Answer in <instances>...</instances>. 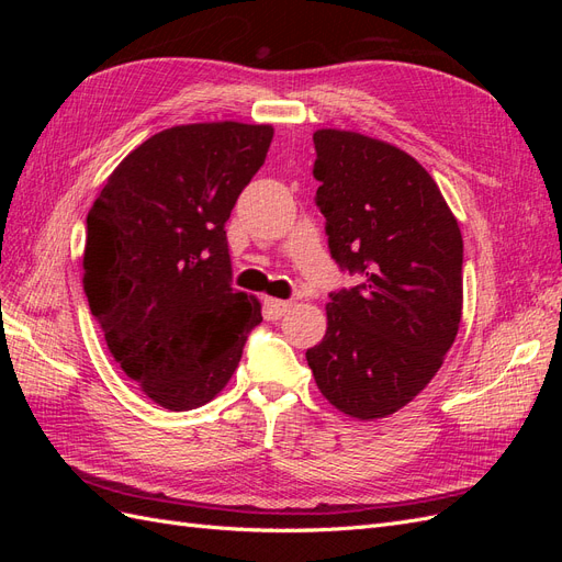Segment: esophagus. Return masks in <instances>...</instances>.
Returning a JSON list of instances; mask_svg holds the SVG:
<instances>
[{
  "mask_svg": "<svg viewBox=\"0 0 562 562\" xmlns=\"http://www.w3.org/2000/svg\"><path fill=\"white\" fill-rule=\"evenodd\" d=\"M291 307H293V302H288V300H277V297L265 300V310H267L269 318H281L285 312H291Z\"/></svg>",
  "mask_w": 562,
  "mask_h": 562,
  "instance_id": "esophagus-1",
  "label": "esophagus"
}]
</instances>
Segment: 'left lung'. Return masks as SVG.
Returning <instances> with one entry per match:
<instances>
[{"mask_svg":"<svg viewBox=\"0 0 562 562\" xmlns=\"http://www.w3.org/2000/svg\"><path fill=\"white\" fill-rule=\"evenodd\" d=\"M314 147L330 255L363 283L330 295L307 363L339 413L389 417L434 380L457 337L462 232L427 168L396 145L318 128Z\"/></svg>","mask_w":562,"mask_h":562,"instance_id":"left-lung-1","label":"left lung"}]
</instances>
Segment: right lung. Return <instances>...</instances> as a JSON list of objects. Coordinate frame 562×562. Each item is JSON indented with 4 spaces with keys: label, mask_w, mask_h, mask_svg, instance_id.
Returning <instances> with one entry per match:
<instances>
[{
    "label": "right lung",
    "mask_w": 562,
    "mask_h": 562,
    "mask_svg": "<svg viewBox=\"0 0 562 562\" xmlns=\"http://www.w3.org/2000/svg\"><path fill=\"white\" fill-rule=\"evenodd\" d=\"M269 124L166 128L119 164L87 215L83 293L126 375L166 411L213 401L262 321L232 288L225 223L265 164Z\"/></svg>",
    "instance_id": "right-lung-1"
}]
</instances>
